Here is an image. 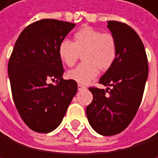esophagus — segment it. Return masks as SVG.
<instances>
[{
	"mask_svg": "<svg viewBox=\"0 0 158 158\" xmlns=\"http://www.w3.org/2000/svg\"><path fill=\"white\" fill-rule=\"evenodd\" d=\"M77 86H78V90H82V89H85V88H86V86L81 85V83H78Z\"/></svg>",
	"mask_w": 158,
	"mask_h": 158,
	"instance_id": "obj_1",
	"label": "esophagus"
}]
</instances>
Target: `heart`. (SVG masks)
<instances>
[{
	"mask_svg": "<svg viewBox=\"0 0 158 158\" xmlns=\"http://www.w3.org/2000/svg\"><path fill=\"white\" fill-rule=\"evenodd\" d=\"M82 54L83 63L69 71L67 77L81 85L88 83L98 70L106 71L117 57V43L110 33L85 26L73 34V42L63 40L58 46V55L63 64L73 67Z\"/></svg>",
	"mask_w": 158,
	"mask_h": 158,
	"instance_id": "1",
	"label": "heart"
}]
</instances>
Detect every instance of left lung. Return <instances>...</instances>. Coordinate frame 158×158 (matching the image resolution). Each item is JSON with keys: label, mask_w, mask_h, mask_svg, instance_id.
Segmentation results:
<instances>
[{"label": "left lung", "mask_w": 158, "mask_h": 158, "mask_svg": "<svg viewBox=\"0 0 158 158\" xmlns=\"http://www.w3.org/2000/svg\"><path fill=\"white\" fill-rule=\"evenodd\" d=\"M107 23L117 43V57L99 80L106 89L89 87L93 99L86 107V116L96 133L113 136L124 131L136 116L148 80V65L137 32L123 22L110 20Z\"/></svg>", "instance_id": "left-lung-1"}]
</instances>
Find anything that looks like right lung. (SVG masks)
Returning a JSON list of instances; mask_svg holds the SVG:
<instances>
[{
    "instance_id": "add662e5",
    "label": "right lung",
    "mask_w": 158,
    "mask_h": 158,
    "mask_svg": "<svg viewBox=\"0 0 158 158\" xmlns=\"http://www.w3.org/2000/svg\"><path fill=\"white\" fill-rule=\"evenodd\" d=\"M75 26L41 19L25 27L15 44L7 66L12 98L21 119L34 132L54 131L77 91V81L62 77L58 55V46ZM55 78L57 85L48 83Z\"/></svg>"
}]
</instances>
